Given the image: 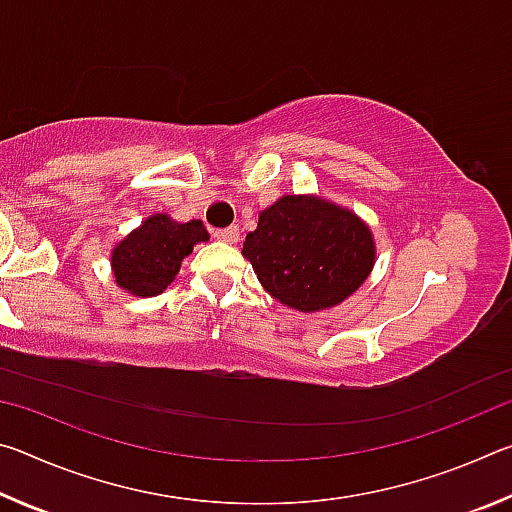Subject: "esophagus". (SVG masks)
Segmentation results:
<instances>
[{"label": "esophagus", "instance_id": "obj_1", "mask_svg": "<svg viewBox=\"0 0 512 512\" xmlns=\"http://www.w3.org/2000/svg\"><path fill=\"white\" fill-rule=\"evenodd\" d=\"M212 237L219 239V241H228V244H232V241L239 239V228H237V225H230V228L212 230Z\"/></svg>", "mask_w": 512, "mask_h": 512}]
</instances>
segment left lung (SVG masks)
<instances>
[{
	"mask_svg": "<svg viewBox=\"0 0 512 512\" xmlns=\"http://www.w3.org/2000/svg\"><path fill=\"white\" fill-rule=\"evenodd\" d=\"M241 253L264 289L298 311L339 305L375 264L366 225L350 210L311 196H284L259 214Z\"/></svg>",
	"mask_w": 512,
	"mask_h": 512,
	"instance_id": "8db88e82",
	"label": "left lung"
}]
</instances>
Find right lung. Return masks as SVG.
<instances>
[{
	"label": "right lung",
	"mask_w": 512,
	"mask_h": 512,
	"mask_svg": "<svg viewBox=\"0 0 512 512\" xmlns=\"http://www.w3.org/2000/svg\"><path fill=\"white\" fill-rule=\"evenodd\" d=\"M207 239L201 221L176 223L167 214H155L112 250L117 284L135 296H158L178 275L194 244Z\"/></svg>",
	"instance_id": "1"
}]
</instances>
